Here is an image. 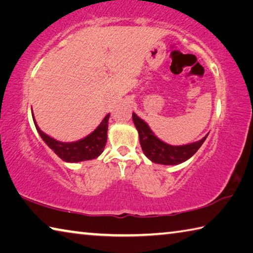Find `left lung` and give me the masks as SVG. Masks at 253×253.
<instances>
[{
	"mask_svg": "<svg viewBox=\"0 0 253 253\" xmlns=\"http://www.w3.org/2000/svg\"><path fill=\"white\" fill-rule=\"evenodd\" d=\"M132 122L138 130L139 143L145 155L153 163L162 165H177L187 161L199 151L209 135H205L199 142L182 145V146H172L157 138L147 124L135 113H132Z\"/></svg>",
	"mask_w": 253,
	"mask_h": 253,
	"instance_id": "left-lung-1",
	"label": "left lung"
}]
</instances>
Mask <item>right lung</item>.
I'll use <instances>...</instances> for the list:
<instances>
[{"instance_id": "add662e5", "label": "right lung", "mask_w": 253, "mask_h": 253, "mask_svg": "<svg viewBox=\"0 0 253 253\" xmlns=\"http://www.w3.org/2000/svg\"><path fill=\"white\" fill-rule=\"evenodd\" d=\"M110 114L102 119L100 125L98 126L91 134H89L84 138L77 140L72 143H62L55 140L52 137L48 136L42 131L37 125L36 119L33 117L34 125L41 138L62 161L68 163H78L84 161H89L97 158L104 152L107 143V130H108V121Z\"/></svg>"}]
</instances>
